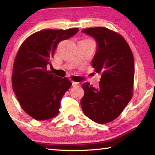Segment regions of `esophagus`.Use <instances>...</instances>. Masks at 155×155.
<instances>
[{
    "mask_svg": "<svg viewBox=\"0 0 155 155\" xmlns=\"http://www.w3.org/2000/svg\"><path fill=\"white\" fill-rule=\"evenodd\" d=\"M72 86H74V87H76V86H79L80 85V83H77V82H74V81H72Z\"/></svg>",
    "mask_w": 155,
    "mask_h": 155,
    "instance_id": "esophagus-1",
    "label": "esophagus"
}]
</instances>
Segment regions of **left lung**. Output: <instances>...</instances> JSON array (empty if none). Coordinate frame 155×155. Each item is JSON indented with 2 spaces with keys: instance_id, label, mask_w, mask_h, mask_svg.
Returning a JSON list of instances; mask_svg holds the SVG:
<instances>
[{
  "instance_id": "1",
  "label": "left lung",
  "mask_w": 155,
  "mask_h": 155,
  "mask_svg": "<svg viewBox=\"0 0 155 155\" xmlns=\"http://www.w3.org/2000/svg\"><path fill=\"white\" fill-rule=\"evenodd\" d=\"M82 32L96 41L91 64L102 77L96 88L89 83L83 84L85 94L81 100V108L94 122L105 124L118 117L132 98L134 58L120 34L104 27L87 28Z\"/></svg>"
}]
</instances>
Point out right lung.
I'll use <instances>...</instances> for the list:
<instances>
[{
	"label": "right lung",
	"instance_id": "obj_1",
	"mask_svg": "<svg viewBox=\"0 0 155 155\" xmlns=\"http://www.w3.org/2000/svg\"><path fill=\"white\" fill-rule=\"evenodd\" d=\"M78 28L42 30L25 40L15 56L13 90L22 108L37 120L59 114L60 101L72 85L68 78H59L47 70L59 42L74 35Z\"/></svg>",
	"mask_w": 155,
	"mask_h": 155
}]
</instances>
